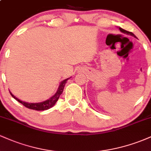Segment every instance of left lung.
I'll return each mask as SVG.
<instances>
[{"mask_svg":"<svg viewBox=\"0 0 151 151\" xmlns=\"http://www.w3.org/2000/svg\"><path fill=\"white\" fill-rule=\"evenodd\" d=\"M119 30H120L121 32H123V33L126 34V35H129L133 36V37H136V36H135V35L133 33V32H129V31L124 30V29H122V28H121V27H119Z\"/></svg>","mask_w":151,"mask_h":151,"instance_id":"obj_1","label":"left lung"}]
</instances>
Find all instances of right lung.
<instances>
[{
	"label": "right lung",
	"instance_id": "add662e5",
	"mask_svg": "<svg viewBox=\"0 0 151 151\" xmlns=\"http://www.w3.org/2000/svg\"><path fill=\"white\" fill-rule=\"evenodd\" d=\"M69 79H70V78H68V79H65V80L61 81V83H60V86H59V87H58V91H57V92L55 93V94L52 96V97H50L49 99L46 100V101H42V102H40V103H28V102H25V101H20L19 99L15 97L14 95L10 92V94H11V96H13V97L14 98L15 100H17L18 102L21 103L22 105L25 106L27 107V108H28L30 109H32V110H36V111L47 110V109L52 108V107L53 106L56 104V102L58 101L60 96L62 94V92H63L64 87H65V84L67 83V81Z\"/></svg>",
	"mask_w": 151,
	"mask_h": 151
}]
</instances>
